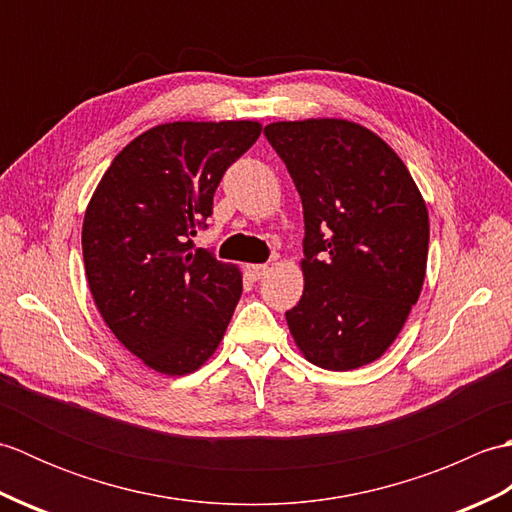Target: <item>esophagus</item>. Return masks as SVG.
<instances>
[{"label":"esophagus","instance_id":"esophagus-1","mask_svg":"<svg viewBox=\"0 0 512 512\" xmlns=\"http://www.w3.org/2000/svg\"><path fill=\"white\" fill-rule=\"evenodd\" d=\"M246 270H248L250 279L259 281V279H264V277H266V273H268V266H266V264H250Z\"/></svg>","mask_w":512,"mask_h":512}]
</instances>
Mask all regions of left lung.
<instances>
[{
	"label": "left lung",
	"mask_w": 512,
	"mask_h": 512,
	"mask_svg": "<svg viewBox=\"0 0 512 512\" xmlns=\"http://www.w3.org/2000/svg\"><path fill=\"white\" fill-rule=\"evenodd\" d=\"M301 195L303 295L286 321L312 365L347 372L396 341L427 273L429 213L405 162L343 118L266 125Z\"/></svg>",
	"instance_id": "left-lung-1"
}]
</instances>
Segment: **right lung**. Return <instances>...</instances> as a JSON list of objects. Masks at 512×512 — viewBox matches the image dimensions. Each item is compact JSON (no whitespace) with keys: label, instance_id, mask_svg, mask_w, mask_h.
<instances>
[{"label":"right lung","instance_id":"right-lung-1","mask_svg":"<svg viewBox=\"0 0 512 512\" xmlns=\"http://www.w3.org/2000/svg\"><path fill=\"white\" fill-rule=\"evenodd\" d=\"M262 134L257 121H176L123 147L83 220V262L107 328L167 376L200 369L220 345L242 273L193 250L224 171Z\"/></svg>","mask_w":512,"mask_h":512}]
</instances>
